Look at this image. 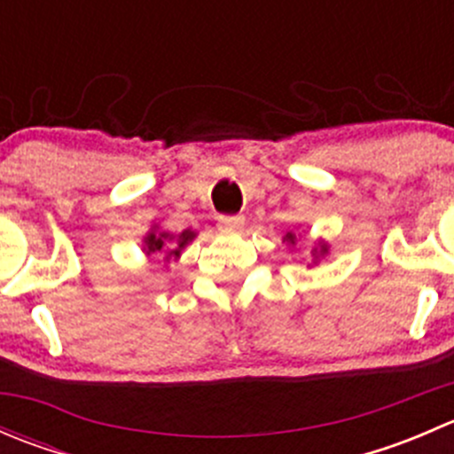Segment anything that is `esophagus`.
<instances>
[{
  "instance_id": "esophagus-1",
  "label": "esophagus",
  "mask_w": 454,
  "mask_h": 454,
  "mask_svg": "<svg viewBox=\"0 0 454 454\" xmlns=\"http://www.w3.org/2000/svg\"><path fill=\"white\" fill-rule=\"evenodd\" d=\"M217 222L226 231H239L244 226V215H219Z\"/></svg>"
}]
</instances>
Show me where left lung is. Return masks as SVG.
Returning <instances> with one entry per match:
<instances>
[{
    "label": "left lung",
    "instance_id": "obj_1",
    "mask_svg": "<svg viewBox=\"0 0 454 454\" xmlns=\"http://www.w3.org/2000/svg\"><path fill=\"white\" fill-rule=\"evenodd\" d=\"M287 239H290V241H294V237H292V235H287ZM320 253H325V248L320 250Z\"/></svg>",
    "mask_w": 454,
    "mask_h": 454
}]
</instances>
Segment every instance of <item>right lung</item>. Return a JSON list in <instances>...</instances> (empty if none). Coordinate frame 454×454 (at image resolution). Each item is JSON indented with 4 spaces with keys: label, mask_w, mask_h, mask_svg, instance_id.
<instances>
[{
    "label": "right lung",
    "mask_w": 454,
    "mask_h": 454,
    "mask_svg": "<svg viewBox=\"0 0 454 454\" xmlns=\"http://www.w3.org/2000/svg\"><path fill=\"white\" fill-rule=\"evenodd\" d=\"M193 239V232H182L180 237H177V241H173V237H168L167 232H164V235H149L145 239V244H146V254H153V253H168V256L171 254H180V248H184L186 244H189V241ZM178 244L177 251H171V247H175V244Z\"/></svg>",
    "instance_id": "add662e5"
}]
</instances>
